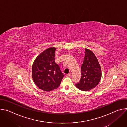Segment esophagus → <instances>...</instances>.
Instances as JSON below:
<instances>
[{
	"label": "esophagus",
	"mask_w": 127,
	"mask_h": 127,
	"mask_svg": "<svg viewBox=\"0 0 127 127\" xmlns=\"http://www.w3.org/2000/svg\"><path fill=\"white\" fill-rule=\"evenodd\" d=\"M70 76H71V74H66V77H70Z\"/></svg>",
	"instance_id": "obj_1"
}]
</instances>
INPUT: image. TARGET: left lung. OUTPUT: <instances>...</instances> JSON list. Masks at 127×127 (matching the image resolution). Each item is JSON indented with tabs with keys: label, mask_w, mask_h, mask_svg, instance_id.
Here are the masks:
<instances>
[{
	"label": "left lung",
	"mask_w": 127,
	"mask_h": 127,
	"mask_svg": "<svg viewBox=\"0 0 127 127\" xmlns=\"http://www.w3.org/2000/svg\"><path fill=\"white\" fill-rule=\"evenodd\" d=\"M85 54L81 66V76L75 84L77 88L83 91H88L96 87L101 77L100 66L94 53L85 49Z\"/></svg>",
	"instance_id": "1"
}]
</instances>
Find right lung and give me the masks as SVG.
<instances>
[{
    "label": "right lung",
    "instance_id": "obj_1",
    "mask_svg": "<svg viewBox=\"0 0 127 127\" xmlns=\"http://www.w3.org/2000/svg\"><path fill=\"white\" fill-rule=\"evenodd\" d=\"M55 48H50L37 57L32 67L33 80L40 89L51 91L60 84L64 75L55 62Z\"/></svg>",
    "mask_w": 127,
    "mask_h": 127
}]
</instances>
